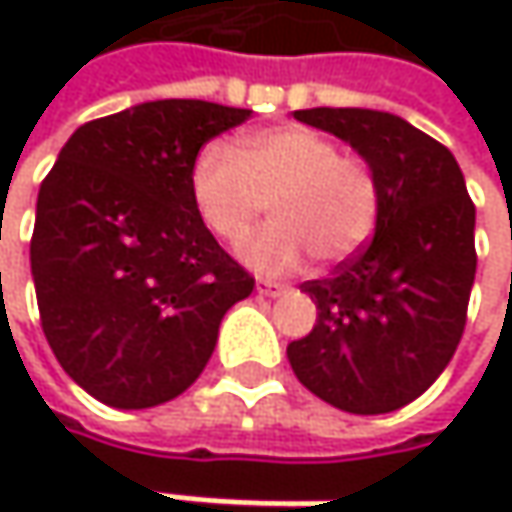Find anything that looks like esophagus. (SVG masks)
<instances>
[{
	"label": "esophagus",
	"mask_w": 512,
	"mask_h": 512,
	"mask_svg": "<svg viewBox=\"0 0 512 512\" xmlns=\"http://www.w3.org/2000/svg\"><path fill=\"white\" fill-rule=\"evenodd\" d=\"M257 293L260 296H269V299H278V296L287 293V287L284 284H272V281H257Z\"/></svg>",
	"instance_id": "esophagus-1"
}]
</instances>
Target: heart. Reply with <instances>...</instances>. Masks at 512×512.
Segmentation results:
<instances>
[{"instance_id": "heart-1", "label": "heart", "mask_w": 512, "mask_h": 512, "mask_svg": "<svg viewBox=\"0 0 512 512\" xmlns=\"http://www.w3.org/2000/svg\"><path fill=\"white\" fill-rule=\"evenodd\" d=\"M189 192L198 219L222 243H240L263 216L272 225L240 257L260 275H290L308 255L335 266L370 240L379 210L373 171L308 127L249 133L240 151L207 145L192 162Z\"/></svg>"}]
</instances>
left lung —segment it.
Wrapping results in <instances>:
<instances>
[{"mask_svg": "<svg viewBox=\"0 0 512 512\" xmlns=\"http://www.w3.org/2000/svg\"><path fill=\"white\" fill-rule=\"evenodd\" d=\"M347 142L376 177L367 249L332 278L305 281L317 326L287 347L296 379L353 415L421 397L457 353L474 284V204L454 154L391 112L299 109Z\"/></svg>", "mask_w": 512, "mask_h": 512, "instance_id": "1", "label": "left lung"}]
</instances>
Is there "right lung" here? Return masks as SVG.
I'll return each instance as SVG.
<instances>
[{
  "label": "right lung",
  "instance_id": "add662e5",
  "mask_svg": "<svg viewBox=\"0 0 512 512\" xmlns=\"http://www.w3.org/2000/svg\"><path fill=\"white\" fill-rule=\"evenodd\" d=\"M252 118L151 100L82 124L38 192L32 278L58 364L94 400L151 409L183 394L222 317L255 290L195 213L198 151Z\"/></svg>",
  "mask_w": 512,
  "mask_h": 512
}]
</instances>
